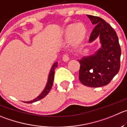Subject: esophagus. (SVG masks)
Returning <instances> with one entry per match:
<instances>
[{"mask_svg":"<svg viewBox=\"0 0 127 127\" xmlns=\"http://www.w3.org/2000/svg\"><path fill=\"white\" fill-rule=\"evenodd\" d=\"M63 60L64 61H67L69 60V56L68 54H64L63 56Z\"/></svg>","mask_w":127,"mask_h":127,"instance_id":"esophagus-1","label":"esophagus"}]
</instances>
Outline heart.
I'll return each mask as SVG.
<instances>
[{
  "instance_id": "1",
  "label": "heart",
  "mask_w": 127,
  "mask_h": 127,
  "mask_svg": "<svg viewBox=\"0 0 127 127\" xmlns=\"http://www.w3.org/2000/svg\"><path fill=\"white\" fill-rule=\"evenodd\" d=\"M86 32V27L82 23H71L62 31L61 35L64 41L72 40L74 45H78L85 38Z\"/></svg>"
}]
</instances>
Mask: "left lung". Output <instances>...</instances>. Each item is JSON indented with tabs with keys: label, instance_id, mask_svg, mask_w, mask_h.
Listing matches in <instances>:
<instances>
[{
	"label": "left lung",
	"instance_id": "obj_1",
	"mask_svg": "<svg viewBox=\"0 0 127 127\" xmlns=\"http://www.w3.org/2000/svg\"><path fill=\"white\" fill-rule=\"evenodd\" d=\"M87 16L95 25L89 42L99 37L101 48L94 55L78 60L79 79L82 84L88 87H102L107 85L119 72L121 48L117 35L109 23L99 17Z\"/></svg>",
	"mask_w": 127,
	"mask_h": 127
}]
</instances>
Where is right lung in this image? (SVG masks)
<instances>
[{
    "label": "right lung",
    "instance_id": "1",
    "mask_svg": "<svg viewBox=\"0 0 127 127\" xmlns=\"http://www.w3.org/2000/svg\"><path fill=\"white\" fill-rule=\"evenodd\" d=\"M57 67H58V62L55 63H54L53 64L52 67H51V70H50V74H49L48 79V82H47V84H46V87H45V89H44L43 91V92L41 93V94H40V95H38L36 98H35V99H33V100H30V101H28V102H24L25 103L30 104V103L35 102L38 101V100H41V99H42L43 98L45 97L46 95L50 92V90H51V87H52L53 83L55 69H56V68Z\"/></svg>",
    "mask_w": 127,
    "mask_h": 127
}]
</instances>
